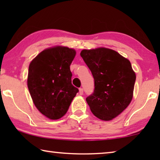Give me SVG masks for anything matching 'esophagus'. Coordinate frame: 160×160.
I'll list each match as a JSON object with an SVG mask.
<instances>
[{
  "mask_svg": "<svg viewBox=\"0 0 160 160\" xmlns=\"http://www.w3.org/2000/svg\"><path fill=\"white\" fill-rule=\"evenodd\" d=\"M79 93L80 95H82V94H83V89L82 88H80L79 89Z\"/></svg>",
  "mask_w": 160,
  "mask_h": 160,
  "instance_id": "obj_1",
  "label": "esophagus"
}]
</instances>
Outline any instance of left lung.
Instances as JSON below:
<instances>
[{
    "mask_svg": "<svg viewBox=\"0 0 160 160\" xmlns=\"http://www.w3.org/2000/svg\"><path fill=\"white\" fill-rule=\"evenodd\" d=\"M81 57L94 80V92L86 98L91 112L103 121L112 120L132 99L136 79L131 62L107 48L84 49Z\"/></svg>",
    "mask_w": 160,
    "mask_h": 160,
    "instance_id": "left-lung-1",
    "label": "left lung"
}]
</instances>
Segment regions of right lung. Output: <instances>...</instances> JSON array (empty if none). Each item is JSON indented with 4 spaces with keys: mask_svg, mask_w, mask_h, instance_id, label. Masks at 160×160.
Returning <instances> with one entry per match:
<instances>
[{
    "mask_svg": "<svg viewBox=\"0 0 160 160\" xmlns=\"http://www.w3.org/2000/svg\"><path fill=\"white\" fill-rule=\"evenodd\" d=\"M76 52L55 47L38 54L29 64L28 89L35 107L47 118L56 120L66 114L78 89L71 83L70 66Z\"/></svg>",
    "mask_w": 160,
    "mask_h": 160,
    "instance_id": "right-lung-1",
    "label": "right lung"
}]
</instances>
